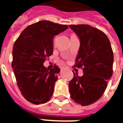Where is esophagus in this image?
<instances>
[{"mask_svg": "<svg viewBox=\"0 0 123 123\" xmlns=\"http://www.w3.org/2000/svg\"><path fill=\"white\" fill-rule=\"evenodd\" d=\"M65 67H62V68H61V69H62V70H63V69H65Z\"/></svg>", "mask_w": 123, "mask_h": 123, "instance_id": "34e87169", "label": "esophagus"}]
</instances>
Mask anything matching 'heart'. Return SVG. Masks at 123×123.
Listing matches in <instances>:
<instances>
[{"mask_svg":"<svg viewBox=\"0 0 123 123\" xmlns=\"http://www.w3.org/2000/svg\"><path fill=\"white\" fill-rule=\"evenodd\" d=\"M72 36H76V35H72Z\"/></svg>","mask_w":123,"mask_h":123,"instance_id":"b5f03b06","label":"heart"}]
</instances>
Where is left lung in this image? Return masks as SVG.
<instances>
[{
    "label": "left lung",
    "mask_w": 123,
    "mask_h": 123,
    "mask_svg": "<svg viewBox=\"0 0 123 123\" xmlns=\"http://www.w3.org/2000/svg\"><path fill=\"white\" fill-rule=\"evenodd\" d=\"M80 38V47L73 67L81 68L83 75L74 77L68 83L72 99L87 106L99 99L113 74L114 55L105 33L89 25H69Z\"/></svg>",
    "instance_id": "8db88e82"
}]
</instances>
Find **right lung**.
<instances>
[{"mask_svg": "<svg viewBox=\"0 0 123 123\" xmlns=\"http://www.w3.org/2000/svg\"><path fill=\"white\" fill-rule=\"evenodd\" d=\"M68 28L47 20L27 26L16 40L13 48L12 68L23 97L35 105L47 102L54 92L58 66L49 70L43 63L53 55V39Z\"/></svg>", "mask_w": 123, "mask_h": 123, "instance_id": "right-lung-1", "label": "right lung"}]
</instances>
